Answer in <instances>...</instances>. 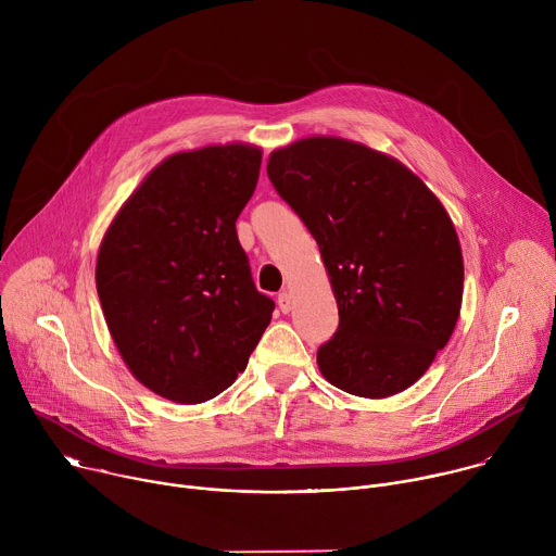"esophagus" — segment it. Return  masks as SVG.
<instances>
[{
	"label": "esophagus",
	"instance_id": "34e87169",
	"mask_svg": "<svg viewBox=\"0 0 556 556\" xmlns=\"http://www.w3.org/2000/svg\"><path fill=\"white\" fill-rule=\"evenodd\" d=\"M277 303H279V309H281L283 314H288V312L292 309V301H290V294H288V292H279V294H277Z\"/></svg>",
	"mask_w": 556,
	"mask_h": 556
}]
</instances>
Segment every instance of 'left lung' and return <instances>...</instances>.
Masks as SVG:
<instances>
[{
    "label": "left lung",
    "instance_id": "left-lung-1",
    "mask_svg": "<svg viewBox=\"0 0 556 556\" xmlns=\"http://www.w3.org/2000/svg\"><path fill=\"white\" fill-rule=\"evenodd\" d=\"M266 169L319 244L337 296L321 374L363 399L407 389L459 316L464 264L444 206L399 161L343 138L277 149Z\"/></svg>",
    "mask_w": 556,
    "mask_h": 556
}]
</instances>
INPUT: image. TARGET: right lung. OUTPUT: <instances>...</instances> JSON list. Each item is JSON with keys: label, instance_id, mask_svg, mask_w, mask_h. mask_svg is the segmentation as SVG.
Returning a JSON list of instances; mask_svg holds the SVG:
<instances>
[{"label": "right lung", "instance_id": "obj_1", "mask_svg": "<svg viewBox=\"0 0 556 556\" xmlns=\"http://www.w3.org/2000/svg\"><path fill=\"white\" fill-rule=\"evenodd\" d=\"M262 151L217 144L157 165L110 224L97 290L131 374L163 399L198 405L244 371L275 301L255 288L235 222Z\"/></svg>", "mask_w": 556, "mask_h": 556}]
</instances>
